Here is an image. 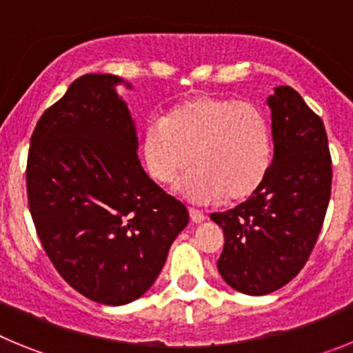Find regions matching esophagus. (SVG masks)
I'll list each match as a JSON object with an SVG mask.
<instances>
[{
  "label": "esophagus",
  "instance_id": "esophagus-1",
  "mask_svg": "<svg viewBox=\"0 0 353 353\" xmlns=\"http://www.w3.org/2000/svg\"><path fill=\"white\" fill-rule=\"evenodd\" d=\"M189 217H191L192 223H196V224L203 223L205 221V215L201 214L199 210H196V208H189Z\"/></svg>",
  "mask_w": 353,
  "mask_h": 353
}]
</instances>
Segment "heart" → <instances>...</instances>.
Here are the masks:
<instances>
[{"instance_id":"b5f03b06","label":"heart","mask_w":353,"mask_h":353,"mask_svg":"<svg viewBox=\"0 0 353 353\" xmlns=\"http://www.w3.org/2000/svg\"><path fill=\"white\" fill-rule=\"evenodd\" d=\"M182 191L194 203L245 201L269 176L274 159L269 118L252 102L196 93L176 102L143 134L150 176L173 185L192 168Z\"/></svg>"}]
</instances>
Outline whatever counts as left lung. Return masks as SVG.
Listing matches in <instances>:
<instances>
[{"mask_svg":"<svg viewBox=\"0 0 353 353\" xmlns=\"http://www.w3.org/2000/svg\"><path fill=\"white\" fill-rule=\"evenodd\" d=\"M274 159L263 187L228 212L217 269L228 285L267 295L297 276L322 230L332 185V161L322 118L290 86L269 97Z\"/></svg>","mask_w":353,"mask_h":353,"instance_id":"left-lung-1","label":"left lung"}]
</instances>
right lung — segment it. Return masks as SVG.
Masks as SVG:
<instances>
[{
  "label": "right lung",
  "instance_id": "add662e5",
  "mask_svg": "<svg viewBox=\"0 0 353 353\" xmlns=\"http://www.w3.org/2000/svg\"><path fill=\"white\" fill-rule=\"evenodd\" d=\"M120 77L86 74L31 134L26 191L54 269L90 301L121 305L154 285L187 226L182 201L143 170Z\"/></svg>",
  "mask_w": 353,
  "mask_h": 353
}]
</instances>
